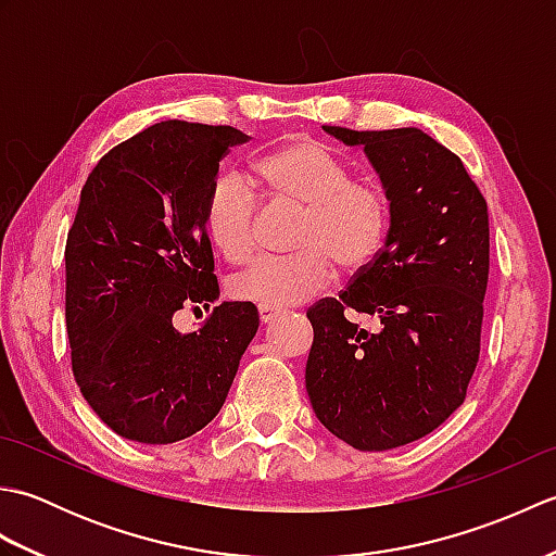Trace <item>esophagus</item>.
I'll return each mask as SVG.
<instances>
[{
    "label": "esophagus",
    "mask_w": 556,
    "mask_h": 556,
    "mask_svg": "<svg viewBox=\"0 0 556 556\" xmlns=\"http://www.w3.org/2000/svg\"><path fill=\"white\" fill-rule=\"evenodd\" d=\"M257 313H260V323H265V325L271 323V320H277V317L281 315V311L271 308V305H260Z\"/></svg>",
    "instance_id": "1"
}]
</instances>
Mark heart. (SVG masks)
<instances>
[{
    "mask_svg": "<svg viewBox=\"0 0 556 556\" xmlns=\"http://www.w3.org/2000/svg\"><path fill=\"white\" fill-rule=\"evenodd\" d=\"M255 184L275 203L303 207L293 233L296 253L263 257L229 281L236 301L287 308L346 275L368 269L382 253L392 207L380 186L353 179L351 167L311 138H293L255 164ZM260 198L241 174L212 184L205 203L210 241L231 265L251 263L260 245Z\"/></svg>",
    "mask_w": 556,
    "mask_h": 556,
    "instance_id": "heart-1",
    "label": "heart"
}]
</instances>
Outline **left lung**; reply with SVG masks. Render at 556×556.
Masks as SVG:
<instances>
[{"label":"left lung","mask_w":556,"mask_h":556,"mask_svg":"<svg viewBox=\"0 0 556 556\" xmlns=\"http://www.w3.org/2000/svg\"><path fill=\"white\" fill-rule=\"evenodd\" d=\"M368 155L392 207L375 263L308 311L305 389L317 420L361 452L416 442L464 404L490 275L488 203L464 162L420 128L323 126ZM372 314L368 333L348 315Z\"/></svg>","instance_id":"8db88e82"}]
</instances>
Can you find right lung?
I'll return each instance as SVG.
<instances>
[{
	"label": "right lung",
	"instance_id": "obj_1",
	"mask_svg": "<svg viewBox=\"0 0 556 556\" xmlns=\"http://www.w3.org/2000/svg\"><path fill=\"white\" fill-rule=\"evenodd\" d=\"M233 126L162 122L90 172L66 239L71 368L104 425L172 444L217 416L257 332L253 303L217 305L181 334L174 315L219 296L205 203Z\"/></svg>",
	"mask_w": 556,
	"mask_h": 556
}]
</instances>
